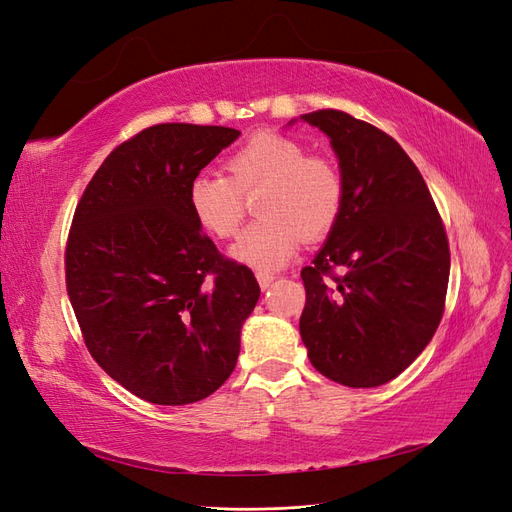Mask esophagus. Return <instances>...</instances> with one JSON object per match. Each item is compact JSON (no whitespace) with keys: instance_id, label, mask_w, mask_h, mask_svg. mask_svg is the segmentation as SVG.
<instances>
[{"instance_id":"esophagus-1","label":"esophagus","mask_w":512,"mask_h":512,"mask_svg":"<svg viewBox=\"0 0 512 512\" xmlns=\"http://www.w3.org/2000/svg\"><path fill=\"white\" fill-rule=\"evenodd\" d=\"M256 280H258L260 288H262V290H265V288H269V286L273 284V280H275V275H273V273H267V271H258V273H256Z\"/></svg>"}]
</instances>
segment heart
<instances>
[{
    "label": "heart",
    "mask_w": 512,
    "mask_h": 512,
    "mask_svg": "<svg viewBox=\"0 0 512 512\" xmlns=\"http://www.w3.org/2000/svg\"><path fill=\"white\" fill-rule=\"evenodd\" d=\"M228 175L200 173L188 190L190 211L209 235H237L245 215L243 194L260 196V220L232 245V258L256 269H277L307 241L329 235L344 209V177L305 145L277 132H258L228 158Z\"/></svg>",
    "instance_id": "1"
}]
</instances>
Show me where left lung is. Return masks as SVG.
Masks as SVG:
<instances>
[{
    "mask_svg": "<svg viewBox=\"0 0 512 512\" xmlns=\"http://www.w3.org/2000/svg\"><path fill=\"white\" fill-rule=\"evenodd\" d=\"M301 119L331 138L346 190L327 243L301 271V339L322 376L371 389L397 378L438 329L451 273L446 230L395 138L333 108Z\"/></svg>",
    "mask_w": 512,
    "mask_h": 512,
    "instance_id": "1",
    "label": "left lung"
}]
</instances>
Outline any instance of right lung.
<instances>
[{
  "mask_svg": "<svg viewBox=\"0 0 512 512\" xmlns=\"http://www.w3.org/2000/svg\"><path fill=\"white\" fill-rule=\"evenodd\" d=\"M239 130L158 123L108 153L66 245V288L89 354L158 406L194 404L228 380L260 297L190 211L192 179Z\"/></svg>",
  "mask_w": 512,
  "mask_h": 512,
  "instance_id": "right-lung-1",
  "label": "right lung"
}]
</instances>
